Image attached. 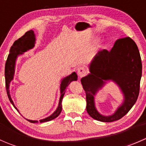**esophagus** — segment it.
<instances>
[{"label": "esophagus", "instance_id": "34e87169", "mask_svg": "<svg viewBox=\"0 0 146 146\" xmlns=\"http://www.w3.org/2000/svg\"><path fill=\"white\" fill-rule=\"evenodd\" d=\"M87 69L84 67H79L78 68V75L79 78H81L82 77L85 76L87 74Z\"/></svg>", "mask_w": 146, "mask_h": 146}]
</instances>
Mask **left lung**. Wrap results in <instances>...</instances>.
<instances>
[{
  "mask_svg": "<svg viewBox=\"0 0 146 146\" xmlns=\"http://www.w3.org/2000/svg\"><path fill=\"white\" fill-rule=\"evenodd\" d=\"M90 73L81 78L86 94V110L95 120L111 122L120 119L132 108L139 95L142 63L139 50L130 37L117 39L110 51L104 49L95 55L89 65ZM108 80H112L124 94L123 103L110 116L102 115L94 105V96Z\"/></svg>",
  "mask_w": 146,
  "mask_h": 146,
  "instance_id": "8db88e82",
  "label": "left lung"
}]
</instances>
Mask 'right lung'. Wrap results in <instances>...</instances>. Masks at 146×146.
<instances>
[{
    "instance_id": "obj_1",
    "label": "right lung",
    "mask_w": 146,
    "mask_h": 146,
    "mask_svg": "<svg viewBox=\"0 0 146 146\" xmlns=\"http://www.w3.org/2000/svg\"><path fill=\"white\" fill-rule=\"evenodd\" d=\"M35 35L34 33L33 30H29L26 32L23 36L19 38L18 39L15 41L13 43V46L10 47V54H8V58H7L6 63H5V87H6V92L7 95H8L9 100L11 104H13V107L17 110V111L18 110L17 107L15 106L14 102H13V100H12L11 96L10 94V83L11 80H13V76H14L15 73V62L16 59H17V56L19 55L23 54V53L25 51H28V50L31 49L35 46ZM78 76L76 74V72H73L71 74L69 75L67 77L64 78L62 80H61V85H60V92H61V97H60L59 103H58V106L57 107L56 110L51 114L49 117H46V118L41 119L39 121H33V120H29V119H27L28 121L31 122V123H42V122L48 121L52 119L56 118L61 113V110H62V100L64 96L65 92H66V89L70 82L73 81V80H77Z\"/></svg>"
}]
</instances>
